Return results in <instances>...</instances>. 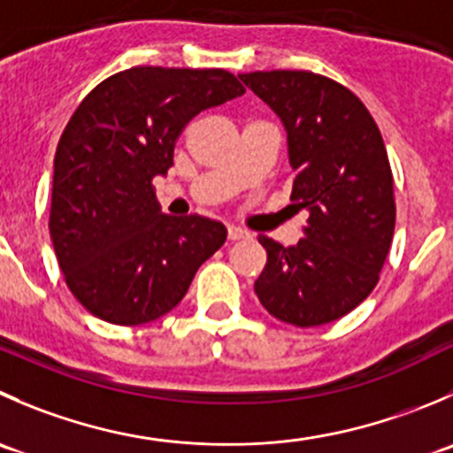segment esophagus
<instances>
[{"mask_svg": "<svg viewBox=\"0 0 453 453\" xmlns=\"http://www.w3.org/2000/svg\"><path fill=\"white\" fill-rule=\"evenodd\" d=\"M245 236H248V232L241 230V227H236V226H230V227H227V239H230V241L245 239Z\"/></svg>", "mask_w": 453, "mask_h": 453, "instance_id": "1", "label": "esophagus"}]
</instances>
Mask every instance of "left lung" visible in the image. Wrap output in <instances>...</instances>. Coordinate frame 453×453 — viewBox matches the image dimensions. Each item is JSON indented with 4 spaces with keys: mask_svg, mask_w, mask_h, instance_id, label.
I'll list each match as a JSON object with an SVG mask.
<instances>
[{
    "mask_svg": "<svg viewBox=\"0 0 453 453\" xmlns=\"http://www.w3.org/2000/svg\"><path fill=\"white\" fill-rule=\"evenodd\" d=\"M239 77L283 121L294 170L289 199L310 214L292 248L258 236L267 263L254 292L283 323H332L370 296L392 245L394 177L380 130L352 90L323 74Z\"/></svg>",
    "mask_w": 453,
    "mask_h": 453,
    "instance_id": "obj_1",
    "label": "left lung"
}]
</instances>
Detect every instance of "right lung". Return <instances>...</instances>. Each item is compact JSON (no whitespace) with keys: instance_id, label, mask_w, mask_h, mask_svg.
<instances>
[{"instance_id":"obj_1","label":"right lung","mask_w":453,"mask_h":453,"mask_svg":"<svg viewBox=\"0 0 453 453\" xmlns=\"http://www.w3.org/2000/svg\"><path fill=\"white\" fill-rule=\"evenodd\" d=\"M245 88L221 68L121 70L88 92L55 152L50 239L65 285L96 319L142 325L181 303L223 223L161 212L155 177L201 110Z\"/></svg>"}]
</instances>
